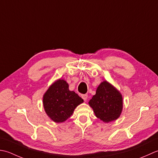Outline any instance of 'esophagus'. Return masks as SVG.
I'll return each mask as SVG.
<instances>
[{"instance_id": "obj_1", "label": "esophagus", "mask_w": 158, "mask_h": 158, "mask_svg": "<svg viewBox=\"0 0 158 158\" xmlns=\"http://www.w3.org/2000/svg\"><path fill=\"white\" fill-rule=\"evenodd\" d=\"M82 98L84 99V100L86 101V99H87V98H88V95H87V94L82 95Z\"/></svg>"}]
</instances>
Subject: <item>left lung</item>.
Here are the masks:
<instances>
[{
    "label": "left lung",
    "mask_w": 158,
    "mask_h": 158,
    "mask_svg": "<svg viewBox=\"0 0 158 158\" xmlns=\"http://www.w3.org/2000/svg\"><path fill=\"white\" fill-rule=\"evenodd\" d=\"M89 104L96 117L108 123L120 117L123 109V98L117 89L107 81H104L99 85Z\"/></svg>",
    "instance_id": "left-lung-1"
}]
</instances>
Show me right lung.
Segmentation results:
<instances>
[{
  "label": "right lung",
  "instance_id": "obj_1",
  "mask_svg": "<svg viewBox=\"0 0 158 158\" xmlns=\"http://www.w3.org/2000/svg\"><path fill=\"white\" fill-rule=\"evenodd\" d=\"M83 102L77 93L69 91V85L62 79L54 82L43 97L44 110L48 117L56 123L65 121Z\"/></svg>",
  "mask_w": 158,
  "mask_h": 158
}]
</instances>
